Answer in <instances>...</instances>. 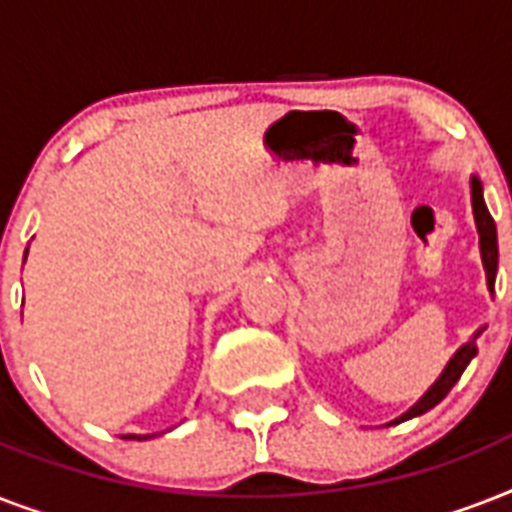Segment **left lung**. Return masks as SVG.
<instances>
[{
    "label": "left lung",
    "instance_id": "8db88e82",
    "mask_svg": "<svg viewBox=\"0 0 512 512\" xmlns=\"http://www.w3.org/2000/svg\"><path fill=\"white\" fill-rule=\"evenodd\" d=\"M470 193H473V215H476V225H478V236H481V260H484V271H486V284H489V292H494V276H497V257H500V252H497V225H494L492 215H489V209H486L484 204V188H481V183H478V177H473L470 180ZM481 335V332H478ZM478 335H473V340L465 342L457 353H454V358L446 364L444 374L438 377L436 385L425 393V396L417 401V404L409 409L406 414H401L396 422H404V420H412V417H417V414H425L428 409H433V406L438 404V401H444L446 393L454 388V382L460 380L462 372H465V366L470 364V358L476 356L478 348H476V340ZM393 422V425H396Z\"/></svg>",
    "mask_w": 512,
    "mask_h": 512
}]
</instances>
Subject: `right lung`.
<instances>
[{"label": "right lung", "instance_id": "add662e5", "mask_svg": "<svg viewBox=\"0 0 512 512\" xmlns=\"http://www.w3.org/2000/svg\"><path fill=\"white\" fill-rule=\"evenodd\" d=\"M124 438H132V441H146L148 436H132V433H130V436H124Z\"/></svg>", "mask_w": 512, "mask_h": 512}]
</instances>
